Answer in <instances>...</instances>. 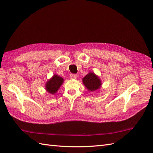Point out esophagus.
Here are the masks:
<instances>
[{
    "label": "esophagus",
    "instance_id": "34e87169",
    "mask_svg": "<svg viewBox=\"0 0 153 153\" xmlns=\"http://www.w3.org/2000/svg\"><path fill=\"white\" fill-rule=\"evenodd\" d=\"M70 77L71 78H72V79H76L78 76L77 75H76V74H71Z\"/></svg>",
    "mask_w": 153,
    "mask_h": 153
}]
</instances>
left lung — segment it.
Masks as SVG:
<instances>
[{"label": "left lung", "mask_w": 153, "mask_h": 153, "mask_svg": "<svg viewBox=\"0 0 153 153\" xmlns=\"http://www.w3.org/2000/svg\"><path fill=\"white\" fill-rule=\"evenodd\" d=\"M82 80L87 89L91 91H94L100 89L101 85L100 78L93 73L87 74Z\"/></svg>", "instance_id": "8db88e82"}]
</instances>
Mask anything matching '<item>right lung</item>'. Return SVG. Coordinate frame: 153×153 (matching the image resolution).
<instances>
[{
    "mask_svg": "<svg viewBox=\"0 0 153 153\" xmlns=\"http://www.w3.org/2000/svg\"><path fill=\"white\" fill-rule=\"evenodd\" d=\"M64 80L61 76L55 75L46 84V89L50 94H54L62 85Z\"/></svg>",
    "mask_w": 153,
    "mask_h": 153,
    "instance_id": "1",
    "label": "right lung"
}]
</instances>
